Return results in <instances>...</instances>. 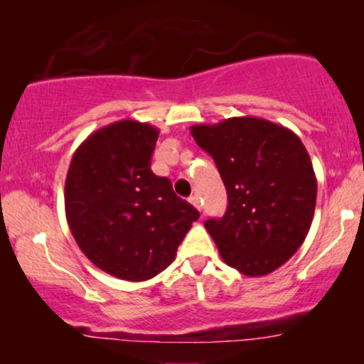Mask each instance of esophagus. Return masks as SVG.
I'll return each mask as SVG.
<instances>
[{"mask_svg":"<svg viewBox=\"0 0 364 364\" xmlns=\"http://www.w3.org/2000/svg\"><path fill=\"white\" fill-rule=\"evenodd\" d=\"M188 202H191L192 205L197 208V210H200V208H202V205H200V197H198L197 193H196V196H191V197H188Z\"/></svg>","mask_w":364,"mask_h":364,"instance_id":"obj_1","label":"esophagus"}]
</instances>
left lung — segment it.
Wrapping results in <instances>:
<instances>
[{
    "mask_svg": "<svg viewBox=\"0 0 364 364\" xmlns=\"http://www.w3.org/2000/svg\"><path fill=\"white\" fill-rule=\"evenodd\" d=\"M227 188L222 218L205 220L228 267L263 277L290 260L310 230L316 177L300 137L258 117H230L191 127Z\"/></svg>",
    "mask_w": 364,
    "mask_h": 364,
    "instance_id": "8db88e82",
    "label": "left lung"
}]
</instances>
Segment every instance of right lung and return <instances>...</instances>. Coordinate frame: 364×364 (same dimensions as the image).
Returning a JSON list of instances; mask_svg holds the SVG:
<instances>
[{
	"label": "right lung",
	"instance_id": "right-lung-1",
	"mask_svg": "<svg viewBox=\"0 0 364 364\" xmlns=\"http://www.w3.org/2000/svg\"><path fill=\"white\" fill-rule=\"evenodd\" d=\"M159 131L124 119L74 152L64 186L68 225L84 255L109 275L144 282L176 258L200 213L151 171Z\"/></svg>",
	"mask_w": 364,
	"mask_h": 364
}]
</instances>
